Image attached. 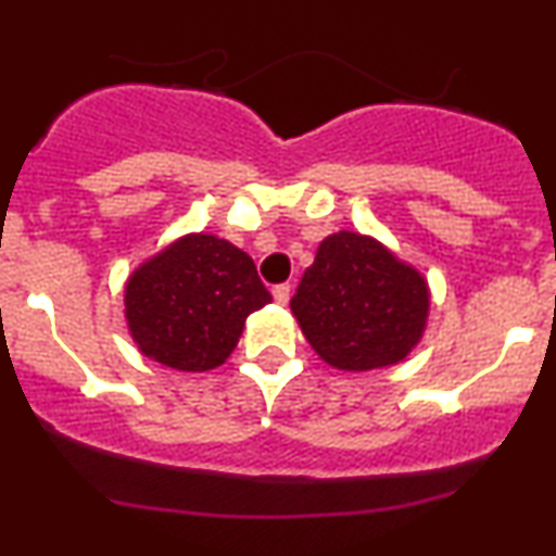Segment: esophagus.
<instances>
[{"label":"esophagus","mask_w":556,"mask_h":556,"mask_svg":"<svg viewBox=\"0 0 556 556\" xmlns=\"http://www.w3.org/2000/svg\"><path fill=\"white\" fill-rule=\"evenodd\" d=\"M271 295H274V300H277L279 305H287V303H290V285H277L271 290Z\"/></svg>","instance_id":"34e87169"}]
</instances>
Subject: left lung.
Segmentation results:
<instances>
[{
  "instance_id": "obj_1",
  "label": "left lung",
  "mask_w": 556,
  "mask_h": 556,
  "mask_svg": "<svg viewBox=\"0 0 556 556\" xmlns=\"http://www.w3.org/2000/svg\"><path fill=\"white\" fill-rule=\"evenodd\" d=\"M430 305V285L417 266L352 230L320 240L290 300L313 352L344 372L380 370L409 357L425 337Z\"/></svg>"
}]
</instances>
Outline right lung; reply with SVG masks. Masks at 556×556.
Instances as JSON below:
<instances>
[{"label":"right lung","instance_id":"right-lung-1","mask_svg":"<svg viewBox=\"0 0 556 556\" xmlns=\"http://www.w3.org/2000/svg\"><path fill=\"white\" fill-rule=\"evenodd\" d=\"M266 303L271 295L253 258L210 232L176 238L124 285V318L137 350L180 372L225 365L245 318Z\"/></svg>","mask_w":556,"mask_h":556}]
</instances>
